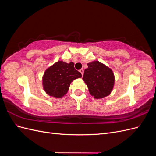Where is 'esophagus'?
<instances>
[{"mask_svg": "<svg viewBox=\"0 0 156 156\" xmlns=\"http://www.w3.org/2000/svg\"><path fill=\"white\" fill-rule=\"evenodd\" d=\"M79 72H80V73H81L82 75H83V73H84V70H83V69H80Z\"/></svg>", "mask_w": 156, "mask_h": 156, "instance_id": "1", "label": "esophagus"}]
</instances>
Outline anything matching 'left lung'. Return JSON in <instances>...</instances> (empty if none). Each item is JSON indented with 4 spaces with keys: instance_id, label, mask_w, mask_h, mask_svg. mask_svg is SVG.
Instances as JSON below:
<instances>
[{
    "instance_id": "8db88e82",
    "label": "left lung",
    "mask_w": 156,
    "mask_h": 156,
    "mask_svg": "<svg viewBox=\"0 0 156 156\" xmlns=\"http://www.w3.org/2000/svg\"><path fill=\"white\" fill-rule=\"evenodd\" d=\"M83 79L87 84L89 92L96 99H101L109 95L115 84V75L112 71L99 62L87 64Z\"/></svg>"
}]
</instances>
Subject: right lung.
Masks as SVG:
<instances>
[{
  "label": "right lung",
  "instance_id": "obj_1",
  "mask_svg": "<svg viewBox=\"0 0 156 156\" xmlns=\"http://www.w3.org/2000/svg\"><path fill=\"white\" fill-rule=\"evenodd\" d=\"M81 77V73L74 68L73 62L58 61L45 70L43 87L49 96L60 98L68 92L73 80Z\"/></svg>",
  "mask_w": 156,
  "mask_h": 156
}]
</instances>
